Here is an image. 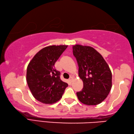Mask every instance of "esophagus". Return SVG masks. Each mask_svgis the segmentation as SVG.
<instances>
[{"mask_svg":"<svg viewBox=\"0 0 134 134\" xmlns=\"http://www.w3.org/2000/svg\"><path fill=\"white\" fill-rule=\"evenodd\" d=\"M73 79H74V78H73V77H72V76H71V78H70L69 79V81L70 82H72V81H73Z\"/></svg>","mask_w":134,"mask_h":134,"instance_id":"obj_1","label":"esophagus"}]
</instances>
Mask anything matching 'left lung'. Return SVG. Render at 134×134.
Here are the masks:
<instances>
[{
    "label": "left lung",
    "instance_id": "8db88e82",
    "mask_svg": "<svg viewBox=\"0 0 134 134\" xmlns=\"http://www.w3.org/2000/svg\"><path fill=\"white\" fill-rule=\"evenodd\" d=\"M73 54L79 66V76L83 88L76 92L83 104L96 105L108 95L112 88V73L102 56L92 47L75 44Z\"/></svg>",
    "mask_w": 134,
    "mask_h": 134
}]
</instances>
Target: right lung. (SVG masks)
Listing matches in <instances>:
<instances>
[{
    "label": "right lung",
    "mask_w": 134,
    "mask_h": 134,
    "mask_svg": "<svg viewBox=\"0 0 134 134\" xmlns=\"http://www.w3.org/2000/svg\"><path fill=\"white\" fill-rule=\"evenodd\" d=\"M68 47L52 45L39 51L27 68L26 81L33 96L43 104H52L62 97L68 85L60 78L55 62Z\"/></svg>",
    "instance_id": "right-lung-1"
}]
</instances>
